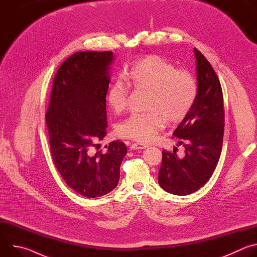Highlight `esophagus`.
I'll list each match as a JSON object with an SVG mask.
<instances>
[{"label": "esophagus", "instance_id": "esophagus-1", "mask_svg": "<svg viewBox=\"0 0 257 257\" xmlns=\"http://www.w3.org/2000/svg\"><path fill=\"white\" fill-rule=\"evenodd\" d=\"M148 148V145H145V144H142V143H133L131 146H130V149H131V151H137V150H144V149H146Z\"/></svg>", "mask_w": 257, "mask_h": 257}]
</instances>
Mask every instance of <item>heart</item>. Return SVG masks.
I'll return each mask as SVG.
<instances>
[{
    "label": "heart",
    "mask_w": 257,
    "mask_h": 257,
    "mask_svg": "<svg viewBox=\"0 0 257 257\" xmlns=\"http://www.w3.org/2000/svg\"><path fill=\"white\" fill-rule=\"evenodd\" d=\"M128 86L148 89L145 106L149 111L133 113L117 125L120 137L139 142L153 141L170 122L184 118L193 106L198 93L195 77L187 70L176 67L160 56H148L130 67L125 74ZM128 86L115 81L107 92V103L115 113H121L128 103Z\"/></svg>",
    "instance_id": "b5f03b06"
}]
</instances>
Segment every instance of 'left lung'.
<instances>
[{
    "mask_svg": "<svg viewBox=\"0 0 257 257\" xmlns=\"http://www.w3.org/2000/svg\"><path fill=\"white\" fill-rule=\"evenodd\" d=\"M198 93L193 106L174 131L185 148L183 158L163 151L159 184L175 195H188L201 188L211 177L221 156L225 112L223 91L209 62L194 49Z\"/></svg>",
    "mask_w": 257,
    "mask_h": 257,
    "instance_id": "8db88e82",
    "label": "left lung"
}]
</instances>
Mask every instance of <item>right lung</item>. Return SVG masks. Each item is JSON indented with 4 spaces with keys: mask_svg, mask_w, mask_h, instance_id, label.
Returning <instances> with one entry per match:
<instances>
[{
    "mask_svg": "<svg viewBox=\"0 0 257 257\" xmlns=\"http://www.w3.org/2000/svg\"><path fill=\"white\" fill-rule=\"evenodd\" d=\"M112 52H78L60 66L53 81L46 115L51 155L66 184L88 198L102 196L118 185L127 154L124 142L91 150L106 134L105 96Z\"/></svg>",
    "mask_w": 257,
    "mask_h": 257,
    "instance_id": "right-lung-1",
    "label": "right lung"
}]
</instances>
